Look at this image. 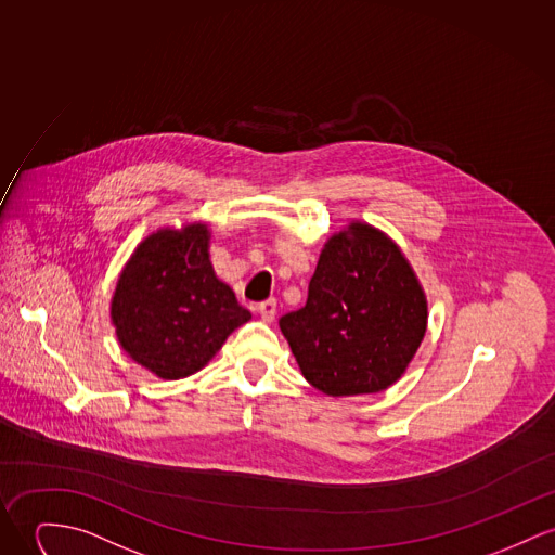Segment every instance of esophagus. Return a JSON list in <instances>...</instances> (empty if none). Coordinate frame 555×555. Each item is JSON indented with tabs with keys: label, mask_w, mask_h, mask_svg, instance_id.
Instances as JSON below:
<instances>
[{
	"label": "esophagus",
	"mask_w": 555,
	"mask_h": 555,
	"mask_svg": "<svg viewBox=\"0 0 555 555\" xmlns=\"http://www.w3.org/2000/svg\"><path fill=\"white\" fill-rule=\"evenodd\" d=\"M257 312L261 317L263 323H272L274 317H276V299H266L257 306Z\"/></svg>",
	"instance_id": "1"
}]
</instances>
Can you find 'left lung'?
<instances>
[{
  "label": "left lung",
  "mask_w": 555,
  "mask_h": 555,
  "mask_svg": "<svg viewBox=\"0 0 555 555\" xmlns=\"http://www.w3.org/2000/svg\"><path fill=\"white\" fill-rule=\"evenodd\" d=\"M425 289L383 230L350 221L321 249L306 306L281 317L301 376L332 397L383 392L427 334Z\"/></svg>",
  "instance_id": "left-lung-1"
}]
</instances>
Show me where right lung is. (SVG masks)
Wrapping results in <instances>:
<instances>
[{"instance_id": "1", "label": "right lung", "mask_w": 555, "mask_h": 555, "mask_svg": "<svg viewBox=\"0 0 555 555\" xmlns=\"http://www.w3.org/2000/svg\"><path fill=\"white\" fill-rule=\"evenodd\" d=\"M205 221L165 225L128 257L109 306L128 357L163 380L201 372L251 319L230 285L217 279Z\"/></svg>"}]
</instances>
